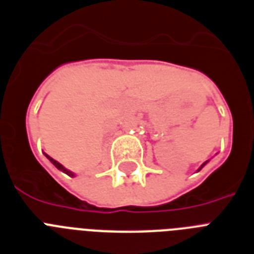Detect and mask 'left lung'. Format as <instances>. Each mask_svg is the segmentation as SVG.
<instances>
[{
	"label": "left lung",
	"mask_w": 254,
	"mask_h": 254,
	"mask_svg": "<svg viewBox=\"0 0 254 254\" xmlns=\"http://www.w3.org/2000/svg\"><path fill=\"white\" fill-rule=\"evenodd\" d=\"M205 164H206V163H203V164H202V166H201V168H202V167H203V166H205ZM201 168H199V170H201Z\"/></svg>",
	"instance_id": "8db88e82"
}]
</instances>
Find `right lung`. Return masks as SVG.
Here are the masks:
<instances>
[{"label":"right lung","instance_id":"obj_1","mask_svg":"<svg viewBox=\"0 0 254 254\" xmlns=\"http://www.w3.org/2000/svg\"><path fill=\"white\" fill-rule=\"evenodd\" d=\"M45 156H47V158H48V159L51 160V162H52L53 164H55V166L57 167V168H59V170H61V171H63V172H65V174H67V175H69V176H74V174H73V172H70V171H67L66 168H65V167L63 166V164H60L59 162H56L55 159H52V158H51V156H48V155H47V154H45Z\"/></svg>","mask_w":254,"mask_h":254}]
</instances>
